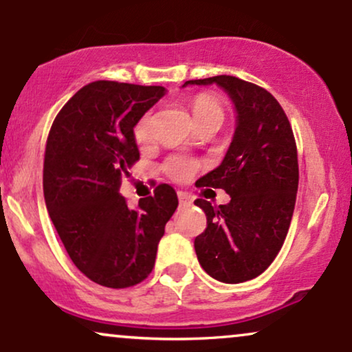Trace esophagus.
Listing matches in <instances>:
<instances>
[{"instance_id":"esophagus-1","label":"esophagus","mask_w":352,"mask_h":352,"mask_svg":"<svg viewBox=\"0 0 352 352\" xmlns=\"http://www.w3.org/2000/svg\"><path fill=\"white\" fill-rule=\"evenodd\" d=\"M177 197H179L180 205H184V207H187V205L192 204V199H190V195H187L185 192H177Z\"/></svg>"}]
</instances>
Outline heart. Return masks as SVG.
<instances>
[{"instance_id": "1", "label": "heart", "mask_w": 352, "mask_h": 352, "mask_svg": "<svg viewBox=\"0 0 352 352\" xmlns=\"http://www.w3.org/2000/svg\"><path fill=\"white\" fill-rule=\"evenodd\" d=\"M192 112L193 119H200V117L205 116H221L223 117V112H221L220 104L217 102V99H213L212 96H199L192 102ZM148 132H151V116L145 114L139 119V122L135 124L134 127V135L137 142L142 144L148 139ZM164 170L168 177H172L173 180H185L192 175L193 172L197 170V162L193 160L185 159V157H170L167 162L164 164Z\"/></svg>"}]
</instances>
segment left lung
I'll return each instance as SVG.
<instances>
[{
	"label": "left lung",
	"instance_id": "left-lung-1",
	"mask_svg": "<svg viewBox=\"0 0 352 352\" xmlns=\"http://www.w3.org/2000/svg\"><path fill=\"white\" fill-rule=\"evenodd\" d=\"M210 84L233 102L235 134L221 164L197 185L223 188L230 201L215 208L195 200L207 215V228L193 245L210 276L235 285L260 276L281 250L296 204V142L280 102L256 84L215 76L182 87Z\"/></svg>",
	"mask_w": 352,
	"mask_h": 352
}]
</instances>
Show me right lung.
<instances>
[{
	"label": "right lung",
	"instance_id": "add662e5",
	"mask_svg": "<svg viewBox=\"0 0 352 352\" xmlns=\"http://www.w3.org/2000/svg\"><path fill=\"white\" fill-rule=\"evenodd\" d=\"M165 92L162 86L96 80L67 100L47 137V212L72 263L107 288H129L148 276L179 205L167 184L135 208L119 193L122 175L139 160L135 124Z\"/></svg>",
	"mask_w": 352,
	"mask_h": 352
}]
</instances>
